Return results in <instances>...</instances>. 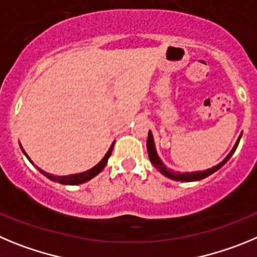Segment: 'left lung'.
<instances>
[{"label":"left lung","instance_id":"obj_1","mask_svg":"<svg viewBox=\"0 0 257 257\" xmlns=\"http://www.w3.org/2000/svg\"><path fill=\"white\" fill-rule=\"evenodd\" d=\"M241 137H242V133L239 134V137H238L237 142L234 143V146H233V149L230 150V152L225 156V159H224L221 163H219L218 165L212 166V168L210 169H206V170H198V172H191V173H179V172H174V170H172V169H169L168 166L165 165V164L163 163V160H161L160 157H159V155H157V151H156V146H155V141H154V136H152L151 131L149 132V138H147V152H149V157H150V161L152 163V165L155 166V168L159 170V172L161 173L163 175H165V177H168L169 179H173V180H178V182H197V180H201V179H205L206 177H209V175H211L212 173H215L216 170H219V169L221 168V166L224 165V164L226 163V161L229 160L230 157H232V155L234 154L235 149H237L238 143H239V141H241Z\"/></svg>","mask_w":257,"mask_h":257}]
</instances>
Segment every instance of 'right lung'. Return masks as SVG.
I'll return each instance as SVG.
<instances>
[{"instance_id": "add662e5", "label": "right lung", "mask_w": 257, "mask_h": 257, "mask_svg": "<svg viewBox=\"0 0 257 257\" xmlns=\"http://www.w3.org/2000/svg\"><path fill=\"white\" fill-rule=\"evenodd\" d=\"M114 143H115V141L112 142V145L110 146V149H108V151L106 152V155L102 157V160H101L100 163L97 164V165H94L92 169H89V170H85V172H83V173H77V174H70V175H54V174H50V173L45 172V170H42V169L38 168V166H36V168L38 169L39 173H42V174L45 175V177H47L48 179L52 180V182H57V183H60V184L77 186V184L85 183V182H88V180H91L92 178H94L97 174H100V173L102 172L103 168H105L106 164H107L108 157H110V155H111L112 147H114ZM20 149H22L23 154L27 156L28 160L32 163V160L29 159V156L27 155V152L24 151V149L22 147V145H20Z\"/></svg>"}]
</instances>
